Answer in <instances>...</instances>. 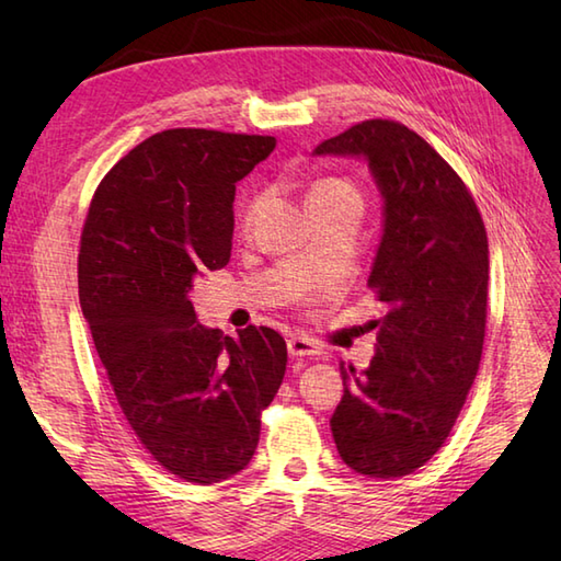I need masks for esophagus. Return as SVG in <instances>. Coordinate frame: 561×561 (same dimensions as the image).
I'll return each instance as SVG.
<instances>
[{"label": "esophagus", "instance_id": "obj_1", "mask_svg": "<svg viewBox=\"0 0 561 561\" xmlns=\"http://www.w3.org/2000/svg\"><path fill=\"white\" fill-rule=\"evenodd\" d=\"M287 350H289V356H294V359H304V356H316V354H320L318 344H316L313 340L301 337V335L289 337Z\"/></svg>", "mask_w": 561, "mask_h": 561}]
</instances>
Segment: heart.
<instances>
[{
	"label": "heart",
	"mask_w": 561,
	"mask_h": 561,
	"mask_svg": "<svg viewBox=\"0 0 561 561\" xmlns=\"http://www.w3.org/2000/svg\"><path fill=\"white\" fill-rule=\"evenodd\" d=\"M342 195H359V193H356V187L350 181H344V178L325 175V178H320V181H316L311 185V190H308V207L316 205V202H320V199L342 197ZM260 207H262V195H255L245 202L243 214H241L243 229H250V226H253Z\"/></svg>",
	"instance_id": "b5f03b06"
}]
</instances>
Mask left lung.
I'll return each instance as SVG.
<instances>
[{
	"mask_svg": "<svg viewBox=\"0 0 561 561\" xmlns=\"http://www.w3.org/2000/svg\"><path fill=\"white\" fill-rule=\"evenodd\" d=\"M316 153L364 157L386 202L368 287L388 313L374 320L366 371L340 364L332 436L352 470L402 478L446 444L478 376L490 282L484 221L460 175L402 123L364 121Z\"/></svg>",
	"mask_w": 561,
	"mask_h": 561,
	"instance_id": "left-lung-1",
	"label": "left lung"
}]
</instances>
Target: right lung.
Segmentation results:
<instances>
[{
  "label": "right lung",
  "instance_id": "1",
  "mask_svg": "<svg viewBox=\"0 0 561 561\" xmlns=\"http://www.w3.org/2000/svg\"><path fill=\"white\" fill-rule=\"evenodd\" d=\"M274 137L175 127L105 173L83 221L79 304L117 404L139 444L175 478L241 472L260 414L287 371V342L265 325L238 337L197 323V274L231 257L236 183Z\"/></svg>",
  "mask_w": 561,
  "mask_h": 561
}]
</instances>
